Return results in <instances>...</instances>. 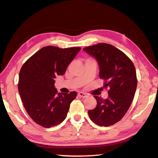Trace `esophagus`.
I'll list each match as a JSON object with an SVG mask.
<instances>
[{"label":"esophagus","mask_w":158,"mask_h":158,"mask_svg":"<svg viewBox=\"0 0 158 158\" xmlns=\"http://www.w3.org/2000/svg\"><path fill=\"white\" fill-rule=\"evenodd\" d=\"M78 96H79V97H80V98H85L88 97L87 94H85V93H82V92L79 93H78Z\"/></svg>","instance_id":"esophagus-1"}]
</instances>
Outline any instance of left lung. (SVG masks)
<instances>
[{"label":"left lung","mask_w":158,"mask_h":158,"mask_svg":"<svg viewBox=\"0 0 158 158\" xmlns=\"http://www.w3.org/2000/svg\"><path fill=\"white\" fill-rule=\"evenodd\" d=\"M97 60L100 78L109 87V97L94 96L97 106L88 111L91 121L100 126H110L126 114L135 97L137 85V74L132 61L121 50L111 44L99 43L84 48Z\"/></svg>","instance_id":"1"}]
</instances>
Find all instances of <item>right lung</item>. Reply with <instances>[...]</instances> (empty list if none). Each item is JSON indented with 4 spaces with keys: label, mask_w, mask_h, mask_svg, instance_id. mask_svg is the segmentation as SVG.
I'll return each instance as SVG.
<instances>
[{
    "label": "right lung",
    "mask_w": 158,
    "mask_h": 158,
    "mask_svg": "<svg viewBox=\"0 0 158 158\" xmlns=\"http://www.w3.org/2000/svg\"><path fill=\"white\" fill-rule=\"evenodd\" d=\"M80 49V47H44L21 67L19 93L26 111L37 124L49 128L65 119L70 103L77 93H58L54 87V79L65 74Z\"/></svg>",
    "instance_id": "add662e5"
}]
</instances>
